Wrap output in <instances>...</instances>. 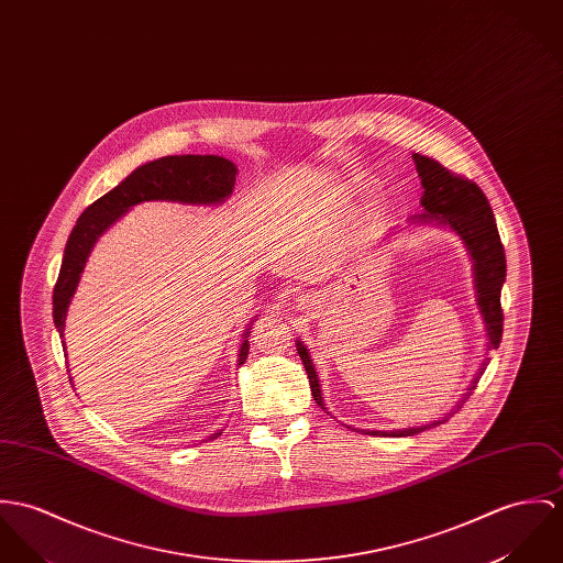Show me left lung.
<instances>
[{
	"instance_id": "1",
	"label": "left lung",
	"mask_w": 563,
	"mask_h": 563,
	"mask_svg": "<svg viewBox=\"0 0 563 563\" xmlns=\"http://www.w3.org/2000/svg\"><path fill=\"white\" fill-rule=\"evenodd\" d=\"M415 169L421 178V214H412L409 225H430V228H448L454 232L464 245L468 260L473 264V282H475V297H477V309L484 320L486 329V346L488 351L499 349L501 333H504V311H501V288L506 282V252L499 239V230L495 223L493 208L488 205L482 189L461 176H454L443 165H439L434 158H428L423 154H412ZM405 228H391L387 234L394 236L402 232ZM299 357L306 365L311 396L320 409L327 410L320 391L318 372L313 367V361L307 353V346L297 340ZM488 365V358L482 361L477 374L473 376L471 385L462 394L461 400L454 405V409L445 412V417H437L434 421H426L421 426H409V428H396V430H363L372 437H412L423 430L437 428L439 423H445L462 405L468 400L473 389L477 387L479 376L484 374ZM351 428V426H349Z\"/></svg>"
}]
</instances>
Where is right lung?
Segmentation results:
<instances>
[{
    "label": "right lung",
    "instance_id": "right-lung-1",
    "mask_svg": "<svg viewBox=\"0 0 563 563\" xmlns=\"http://www.w3.org/2000/svg\"><path fill=\"white\" fill-rule=\"evenodd\" d=\"M236 165L217 154H183V156H163L133 169L118 187L104 194L95 205L88 206L77 225L73 228L66 250L62 257L57 284L53 288V322L64 338L66 313L79 286L86 262L92 254L97 241L102 234L133 206L142 202H178L187 206L223 205L236 183ZM257 316H254L256 320ZM254 320L245 327L239 365L245 363L250 353V333ZM66 351V344H62ZM73 380V378H70ZM221 432H214L210 439H217Z\"/></svg>",
    "mask_w": 563,
    "mask_h": 563
}]
</instances>
